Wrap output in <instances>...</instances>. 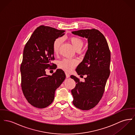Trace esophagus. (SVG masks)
Returning <instances> with one entry per match:
<instances>
[{"label": "esophagus", "instance_id": "1", "mask_svg": "<svg viewBox=\"0 0 135 135\" xmlns=\"http://www.w3.org/2000/svg\"><path fill=\"white\" fill-rule=\"evenodd\" d=\"M65 74H66V78H70V74H68V73H67V72H66L65 73Z\"/></svg>", "mask_w": 135, "mask_h": 135}]
</instances>
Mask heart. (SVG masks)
<instances>
[{"mask_svg": "<svg viewBox=\"0 0 135 135\" xmlns=\"http://www.w3.org/2000/svg\"><path fill=\"white\" fill-rule=\"evenodd\" d=\"M71 43L74 48L78 51H79L84 45L83 41L77 37H72L69 38ZM63 42L62 38H57L54 41L52 45V49L55 54H57L60 49ZM78 64V62L75 60H70L65 59L59 63V67L66 71H72Z\"/></svg>", "mask_w": 135, "mask_h": 135, "instance_id": "b5f03b06", "label": "heart"}]
</instances>
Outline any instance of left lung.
Instances as JSON below:
<instances>
[{"label":"left lung","mask_w":135,"mask_h":135,"mask_svg":"<svg viewBox=\"0 0 135 135\" xmlns=\"http://www.w3.org/2000/svg\"><path fill=\"white\" fill-rule=\"evenodd\" d=\"M72 33L88 39V50L83 61L76 69L78 75H87L85 81L74 75L76 84L71 90L73 103L82 110L93 108L103 97L110 71L111 53L103 34L96 29L81 30Z\"/></svg>","instance_id":"left-lung-1"}]
</instances>
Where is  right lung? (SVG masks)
I'll use <instances>...</instances> for the list:
<instances>
[{"label": "right lung", "mask_w": 135, "mask_h": 135, "mask_svg": "<svg viewBox=\"0 0 135 135\" xmlns=\"http://www.w3.org/2000/svg\"><path fill=\"white\" fill-rule=\"evenodd\" d=\"M65 31L41 25L32 33L24 47L20 66L21 88L27 102L32 106L42 109L54 100L55 91L63 82L66 75L62 69H56L52 75L45 70L54 66L52 45L62 37Z\"/></svg>", "instance_id": "add662e5"}]
</instances>
